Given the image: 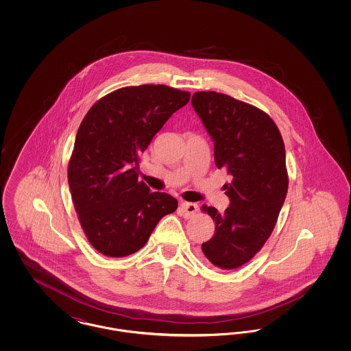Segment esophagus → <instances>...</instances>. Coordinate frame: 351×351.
<instances>
[{"label": "esophagus", "mask_w": 351, "mask_h": 351, "mask_svg": "<svg viewBox=\"0 0 351 351\" xmlns=\"http://www.w3.org/2000/svg\"><path fill=\"white\" fill-rule=\"evenodd\" d=\"M180 210H182L184 217L189 218L192 217V216H195V213L199 210V206H197V204H195V202H186V201H184V202L180 204Z\"/></svg>", "instance_id": "esophagus-1"}]
</instances>
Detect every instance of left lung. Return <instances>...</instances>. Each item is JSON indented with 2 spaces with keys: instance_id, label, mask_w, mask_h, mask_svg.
Masks as SVG:
<instances>
[{
  "instance_id": "8db88e82",
  "label": "left lung",
  "mask_w": 351,
  "mask_h": 351,
  "mask_svg": "<svg viewBox=\"0 0 351 351\" xmlns=\"http://www.w3.org/2000/svg\"><path fill=\"white\" fill-rule=\"evenodd\" d=\"M192 106L215 142L216 166L232 176L223 185L230 206L201 208L216 222L201 250L213 266L234 269L263 247L279 217L288 191L283 138L267 113L228 95L196 92Z\"/></svg>"
}]
</instances>
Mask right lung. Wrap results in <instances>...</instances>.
Instances as JSON below:
<instances>
[{"instance_id": "right-lung-1", "label": "right lung", "mask_w": 351, "mask_h": 351, "mask_svg": "<svg viewBox=\"0 0 351 351\" xmlns=\"http://www.w3.org/2000/svg\"><path fill=\"white\" fill-rule=\"evenodd\" d=\"M189 99V92L162 84L125 86L85 114L68 184L84 233L102 255L122 258L141 250L160 218L176 210V199L138 180L139 155Z\"/></svg>"}]
</instances>
